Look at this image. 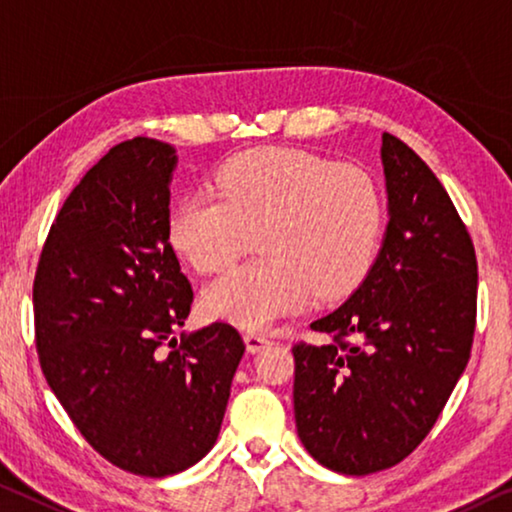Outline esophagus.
<instances>
[{"label": "esophagus", "instance_id": "34e87169", "mask_svg": "<svg viewBox=\"0 0 512 512\" xmlns=\"http://www.w3.org/2000/svg\"><path fill=\"white\" fill-rule=\"evenodd\" d=\"M245 345H247V350L251 352V355H254V352H261L263 348L270 345V338H267L261 332H247L245 334Z\"/></svg>", "mask_w": 512, "mask_h": 512}]
</instances>
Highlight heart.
I'll use <instances>...</instances> for the list:
<instances>
[{"instance_id": "heart-1", "label": "heart", "mask_w": 512, "mask_h": 512, "mask_svg": "<svg viewBox=\"0 0 512 512\" xmlns=\"http://www.w3.org/2000/svg\"><path fill=\"white\" fill-rule=\"evenodd\" d=\"M215 192L180 199L169 242L199 272H217L258 240L256 261L235 265L203 290L212 318L263 329L313 295L355 290L375 263L384 229L377 180L295 148H258L217 171Z\"/></svg>"}]
</instances>
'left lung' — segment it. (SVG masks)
I'll return each instance as SVG.
<instances>
[{"instance_id": "1", "label": "left lung", "mask_w": 512, "mask_h": 512, "mask_svg": "<svg viewBox=\"0 0 512 512\" xmlns=\"http://www.w3.org/2000/svg\"><path fill=\"white\" fill-rule=\"evenodd\" d=\"M387 231L371 272L297 343L295 423L302 444L338 474L366 476L423 442L465 373L476 327L471 238L426 162L384 132Z\"/></svg>"}]
</instances>
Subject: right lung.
<instances>
[{"label":"right lung","instance_id":"right-lung-1","mask_svg":"<svg viewBox=\"0 0 512 512\" xmlns=\"http://www.w3.org/2000/svg\"><path fill=\"white\" fill-rule=\"evenodd\" d=\"M176 164L164 141L114 146L59 210L34 279L47 384L102 458L148 478L215 446L245 355L226 322L171 336L194 297L169 245Z\"/></svg>","mask_w":512,"mask_h":512}]
</instances>
